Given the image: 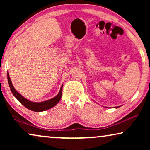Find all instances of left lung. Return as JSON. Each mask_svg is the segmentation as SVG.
<instances>
[{
  "instance_id": "8db88e82",
  "label": "left lung",
  "mask_w": 150,
  "mask_h": 150,
  "mask_svg": "<svg viewBox=\"0 0 150 150\" xmlns=\"http://www.w3.org/2000/svg\"><path fill=\"white\" fill-rule=\"evenodd\" d=\"M116 108H118V107H116Z\"/></svg>"
}]
</instances>
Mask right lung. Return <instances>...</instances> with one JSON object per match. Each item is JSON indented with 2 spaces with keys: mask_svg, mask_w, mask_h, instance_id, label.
I'll list each match as a JSON object with an SVG mask.
<instances>
[{
  "mask_svg": "<svg viewBox=\"0 0 150 150\" xmlns=\"http://www.w3.org/2000/svg\"><path fill=\"white\" fill-rule=\"evenodd\" d=\"M7 79H8V83H9L10 89L12 92V93L13 94V96L17 98V100L21 103L22 105L25 106L26 108H28L30 110L35 112H42L44 111L49 109V108H52L53 106H54L58 102L60 101L61 96H62V89H63V85L61 86L59 93L57 96H55L54 98H52V99L46 100V101L42 102H30L27 99H26L25 98H24L23 96L18 93L16 90L14 89L13 85L10 79L9 73L7 71Z\"/></svg>",
  "mask_w": 150,
  "mask_h": 150,
  "instance_id": "obj_1",
  "label": "right lung"
}]
</instances>
